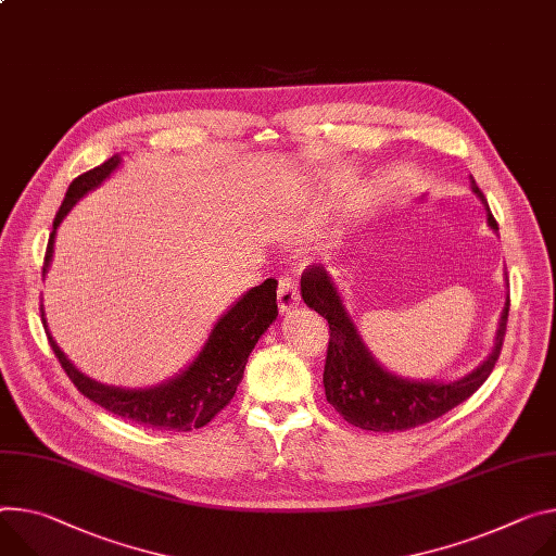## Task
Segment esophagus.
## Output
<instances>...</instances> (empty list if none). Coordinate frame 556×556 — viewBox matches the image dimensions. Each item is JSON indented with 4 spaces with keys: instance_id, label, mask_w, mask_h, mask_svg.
<instances>
[{
    "instance_id": "obj_1",
    "label": "esophagus",
    "mask_w": 556,
    "mask_h": 556,
    "mask_svg": "<svg viewBox=\"0 0 556 556\" xmlns=\"http://www.w3.org/2000/svg\"><path fill=\"white\" fill-rule=\"evenodd\" d=\"M299 283L294 277L283 275L279 277V288H277V301H279V311L290 313L299 306Z\"/></svg>"
}]
</instances>
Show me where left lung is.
<instances>
[{
	"label": "left lung",
	"mask_w": 556,
	"mask_h": 556,
	"mask_svg": "<svg viewBox=\"0 0 556 556\" xmlns=\"http://www.w3.org/2000/svg\"><path fill=\"white\" fill-rule=\"evenodd\" d=\"M472 179V177H470ZM472 192L483 201L488 224L496 222L488 201L472 179ZM301 296L306 304L328 319L330 339L324 366V388L330 406L355 428L372 432H401L430 424L472 396L490 377L498 355L510 313V296L503 306L494 348L485 362L457 381H410L383 370L364 345L355 324L343 308V301L324 266H311L301 275Z\"/></svg>",
	"instance_id": "8db88e82"
}]
</instances>
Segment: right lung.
Instances as JSON below:
<instances>
[{
    "label": "right lung",
    "instance_id": "right-lung-1",
    "mask_svg": "<svg viewBox=\"0 0 556 556\" xmlns=\"http://www.w3.org/2000/svg\"><path fill=\"white\" fill-rule=\"evenodd\" d=\"M119 155H113L102 166L73 179L55 215L53 232L48 237L41 275H46L50 260H53L55 232L62 219L77 204V199L102 184L119 166ZM39 313L50 348H53L64 372L84 396H88L104 410L122 419L135 421L143 428L188 432L211 424L235 396L252 348L257 345L260 337L277 319V279H266L262 286L248 290L215 324L204 350L199 352V357L175 379L148 390L113 388L81 375L66 359L55 339L50 337L43 319V308H39Z\"/></svg>",
    "mask_w": 556,
    "mask_h": 556
}]
</instances>
